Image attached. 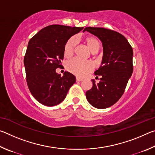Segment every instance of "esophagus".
Returning <instances> with one entry per match:
<instances>
[{"mask_svg": "<svg viewBox=\"0 0 155 155\" xmlns=\"http://www.w3.org/2000/svg\"><path fill=\"white\" fill-rule=\"evenodd\" d=\"M76 81H82L83 78H79V77H77V78H76Z\"/></svg>", "mask_w": 155, "mask_h": 155, "instance_id": "1", "label": "esophagus"}]
</instances>
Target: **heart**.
<instances>
[{"label": "heart", "mask_w": 155, "mask_h": 155, "mask_svg": "<svg viewBox=\"0 0 155 155\" xmlns=\"http://www.w3.org/2000/svg\"><path fill=\"white\" fill-rule=\"evenodd\" d=\"M85 41L87 44L91 52L98 51L100 48V42L96 38L92 36H89L85 38ZM77 43V40L76 37H72L65 44L64 48V54L66 57L71 56L74 51V48ZM93 65L90 61H83L78 58H74L66 64V68L68 71L78 77H85L89 72L93 70Z\"/></svg>", "instance_id": "b5f03b06"}]
</instances>
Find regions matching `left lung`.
<instances>
[{
    "instance_id": "left-lung-1",
    "label": "left lung",
    "mask_w": 155,
    "mask_h": 155,
    "mask_svg": "<svg viewBox=\"0 0 155 155\" xmlns=\"http://www.w3.org/2000/svg\"><path fill=\"white\" fill-rule=\"evenodd\" d=\"M87 31L101 40L103 46L101 65L94 72L101 76L100 82L86 91V98L91 105L98 109L112 106L121 98L132 75L133 48L124 35L108 28L86 27Z\"/></svg>"
}]
</instances>
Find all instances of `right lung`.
I'll return each instance as SVG.
<instances>
[{"instance_id": "1", "label": "right lung", "mask_w": 155, "mask_h": 155, "mask_svg": "<svg viewBox=\"0 0 155 155\" xmlns=\"http://www.w3.org/2000/svg\"><path fill=\"white\" fill-rule=\"evenodd\" d=\"M83 27L52 25L44 27L28 41L24 64L26 80L31 94L39 103L52 107L64 101L76 82L71 73L57 74L61 66L65 45L70 37Z\"/></svg>"}]
</instances>
